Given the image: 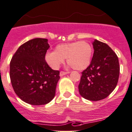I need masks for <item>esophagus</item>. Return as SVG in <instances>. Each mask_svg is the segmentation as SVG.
<instances>
[{
  "instance_id": "34e87169",
  "label": "esophagus",
  "mask_w": 132,
  "mask_h": 132,
  "mask_svg": "<svg viewBox=\"0 0 132 132\" xmlns=\"http://www.w3.org/2000/svg\"><path fill=\"white\" fill-rule=\"evenodd\" d=\"M69 72H65V71H61L60 72V77H62V76L63 75H67V74H69Z\"/></svg>"
}]
</instances>
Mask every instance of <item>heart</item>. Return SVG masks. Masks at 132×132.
<instances>
[{
    "instance_id": "obj_1",
    "label": "heart",
    "mask_w": 132,
    "mask_h": 132,
    "mask_svg": "<svg viewBox=\"0 0 132 132\" xmlns=\"http://www.w3.org/2000/svg\"><path fill=\"white\" fill-rule=\"evenodd\" d=\"M93 50L85 41L65 43L57 45L54 52H48L45 60L53 69H57L67 58V62L72 69L82 71L89 66L92 60Z\"/></svg>"
}]
</instances>
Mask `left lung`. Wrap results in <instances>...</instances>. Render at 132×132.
<instances>
[{
  "label": "left lung",
  "mask_w": 132,
  "mask_h": 132,
  "mask_svg": "<svg viewBox=\"0 0 132 132\" xmlns=\"http://www.w3.org/2000/svg\"><path fill=\"white\" fill-rule=\"evenodd\" d=\"M94 52L90 65L82 72L78 90L90 101L106 98L114 90L120 73L118 58L107 44L95 40Z\"/></svg>",
  "instance_id": "obj_1"
}]
</instances>
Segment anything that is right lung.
Here are the masks:
<instances>
[{"mask_svg":"<svg viewBox=\"0 0 132 132\" xmlns=\"http://www.w3.org/2000/svg\"><path fill=\"white\" fill-rule=\"evenodd\" d=\"M49 48L46 38H33L20 46L11 60L10 77L13 89L30 105H45L55 96L60 71L52 69L46 61Z\"/></svg>","mask_w":132,"mask_h":132,"instance_id":"add662e5","label":"right lung"}]
</instances>
